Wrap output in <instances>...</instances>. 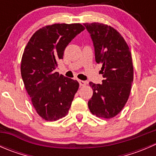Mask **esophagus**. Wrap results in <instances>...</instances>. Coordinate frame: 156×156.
I'll list each match as a JSON object with an SVG mask.
<instances>
[{"label": "esophagus", "mask_w": 156, "mask_h": 156, "mask_svg": "<svg viewBox=\"0 0 156 156\" xmlns=\"http://www.w3.org/2000/svg\"><path fill=\"white\" fill-rule=\"evenodd\" d=\"M78 82H79V84H80V86H85L86 84H87V82H86V81H81V80H79V81H78Z\"/></svg>", "instance_id": "1"}]
</instances>
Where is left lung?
<instances>
[{
    "mask_svg": "<svg viewBox=\"0 0 156 156\" xmlns=\"http://www.w3.org/2000/svg\"><path fill=\"white\" fill-rule=\"evenodd\" d=\"M94 47L95 59L102 63V84L90 82L93 96L88 107L97 117L111 119L126 104L133 80L131 53L122 35L107 25L84 23Z\"/></svg>",
    "mask_w": 156,
    "mask_h": 156,
    "instance_id": "obj_1",
    "label": "left lung"
}]
</instances>
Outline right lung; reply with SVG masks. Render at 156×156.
<instances>
[{"mask_svg": "<svg viewBox=\"0 0 156 156\" xmlns=\"http://www.w3.org/2000/svg\"><path fill=\"white\" fill-rule=\"evenodd\" d=\"M84 30L79 23L44 26L25 48L22 78L36 112L44 120L56 121L69 112L79 84L55 70L67 45Z\"/></svg>", "mask_w": 156, "mask_h": 156, "instance_id": "right-lung-1", "label": "right lung"}]
</instances>
